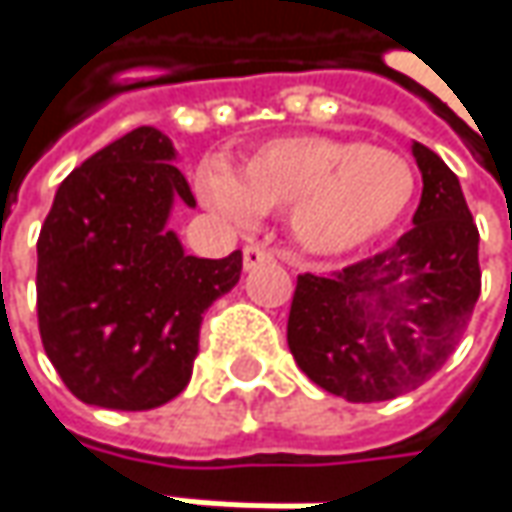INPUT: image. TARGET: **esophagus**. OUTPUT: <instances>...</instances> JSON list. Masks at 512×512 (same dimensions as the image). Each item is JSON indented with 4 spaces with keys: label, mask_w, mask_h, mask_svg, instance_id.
<instances>
[{
    "label": "esophagus",
    "mask_w": 512,
    "mask_h": 512,
    "mask_svg": "<svg viewBox=\"0 0 512 512\" xmlns=\"http://www.w3.org/2000/svg\"><path fill=\"white\" fill-rule=\"evenodd\" d=\"M274 255L269 249H263V246H246L243 249V269L246 272H252L257 266H263V263H272Z\"/></svg>",
    "instance_id": "obj_1"
}]
</instances>
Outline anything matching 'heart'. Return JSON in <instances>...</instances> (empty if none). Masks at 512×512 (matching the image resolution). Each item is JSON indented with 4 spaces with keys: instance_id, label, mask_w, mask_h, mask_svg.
Here are the masks:
<instances>
[{
    "instance_id": "1",
    "label": "heart",
    "mask_w": 512,
    "mask_h": 512,
    "mask_svg": "<svg viewBox=\"0 0 512 512\" xmlns=\"http://www.w3.org/2000/svg\"><path fill=\"white\" fill-rule=\"evenodd\" d=\"M203 195L235 221H249L252 209H286L289 235L303 252L337 257L382 238L405 218L416 172L405 155L365 141L291 135L249 152L235 178L212 169Z\"/></svg>"
}]
</instances>
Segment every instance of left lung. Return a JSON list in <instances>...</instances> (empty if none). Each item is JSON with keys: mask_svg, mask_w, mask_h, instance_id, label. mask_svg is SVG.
<instances>
[{"mask_svg": "<svg viewBox=\"0 0 512 512\" xmlns=\"http://www.w3.org/2000/svg\"><path fill=\"white\" fill-rule=\"evenodd\" d=\"M414 229L343 272L300 274L289 348L300 371L348 402H385L431 379L453 354L482 291L479 229L459 178L425 144Z\"/></svg>", "mask_w": 512, "mask_h": 512, "instance_id": "obj_1", "label": "left lung"}]
</instances>
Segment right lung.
Wrapping results in <instances>:
<instances>
[{
  "label": "right lung",
  "mask_w": 512,
  "mask_h": 512,
  "mask_svg": "<svg viewBox=\"0 0 512 512\" xmlns=\"http://www.w3.org/2000/svg\"><path fill=\"white\" fill-rule=\"evenodd\" d=\"M175 158L155 127L121 135L64 178L39 232L42 345L87 405L150 411L178 397L203 311L240 280V252L186 255L167 226L175 203L195 206Z\"/></svg>",
  "instance_id": "obj_1"
}]
</instances>
